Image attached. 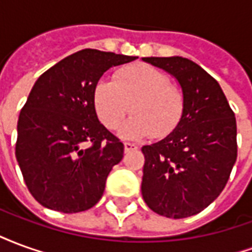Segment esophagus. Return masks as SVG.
Instances as JSON below:
<instances>
[{
  "label": "esophagus",
  "mask_w": 252,
  "mask_h": 252,
  "mask_svg": "<svg viewBox=\"0 0 252 252\" xmlns=\"http://www.w3.org/2000/svg\"><path fill=\"white\" fill-rule=\"evenodd\" d=\"M137 150L136 144H132V143H124V151L129 153V151H135Z\"/></svg>",
  "instance_id": "34e87169"
}]
</instances>
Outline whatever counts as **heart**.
<instances>
[{
  "label": "heart",
  "instance_id": "obj_1",
  "mask_svg": "<svg viewBox=\"0 0 252 252\" xmlns=\"http://www.w3.org/2000/svg\"><path fill=\"white\" fill-rule=\"evenodd\" d=\"M94 108L106 128L116 129L126 115L132 116L120 129L126 139H157L170 135L185 113V95L169 77L148 64L123 68L115 79L102 78L94 89Z\"/></svg>",
  "mask_w": 252,
  "mask_h": 252
}]
</instances>
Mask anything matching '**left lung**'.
Masks as SVG:
<instances>
[{
    "instance_id": "left-lung-1",
    "label": "left lung",
    "mask_w": 252,
    "mask_h": 252,
    "mask_svg": "<svg viewBox=\"0 0 252 252\" xmlns=\"http://www.w3.org/2000/svg\"><path fill=\"white\" fill-rule=\"evenodd\" d=\"M178 81L185 113L170 135L143 146L142 194L160 216L204 211L227 185L236 162V119L216 79L182 57L143 58Z\"/></svg>"
}]
</instances>
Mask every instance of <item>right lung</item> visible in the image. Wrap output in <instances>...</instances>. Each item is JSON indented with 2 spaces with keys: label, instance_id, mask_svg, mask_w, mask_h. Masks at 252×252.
Here are the masks:
<instances>
[{
  "label": "right lung",
  "instance_id": "add662e5",
  "mask_svg": "<svg viewBox=\"0 0 252 252\" xmlns=\"http://www.w3.org/2000/svg\"><path fill=\"white\" fill-rule=\"evenodd\" d=\"M135 59L86 48L35 82L20 112L16 158L31 194L43 206L78 213L102 197L124 144L99 123L94 89L110 67Z\"/></svg>",
  "mask_w": 252,
  "mask_h": 252
}]
</instances>
